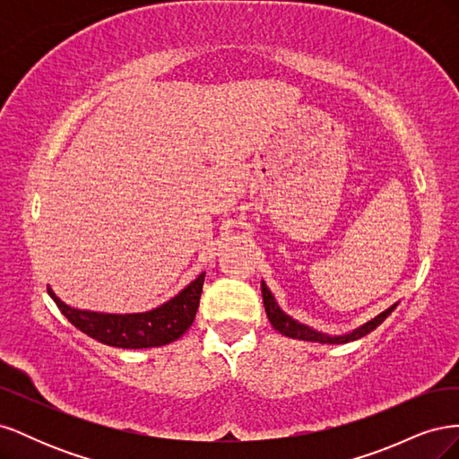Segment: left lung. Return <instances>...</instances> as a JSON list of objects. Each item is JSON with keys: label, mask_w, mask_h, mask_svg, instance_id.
<instances>
[{"label": "left lung", "mask_w": 459, "mask_h": 459, "mask_svg": "<svg viewBox=\"0 0 459 459\" xmlns=\"http://www.w3.org/2000/svg\"><path fill=\"white\" fill-rule=\"evenodd\" d=\"M262 299H264V308H266L270 324L273 325L275 331H280L281 335L290 337V339L312 341V342H327V344H342V342L356 341V339H359V337H366L368 333H371L375 327L381 325V324L385 322V319H386V316L396 308V304H393L391 308H386V310L381 312L377 317H373L371 322L364 324L362 327L354 329L352 333H346V335H339V337H329V335H325V333H317L316 329H312V327H308V325H304V324H299L297 319L287 316L280 307H277L275 299L272 297L270 289L266 287V283H264V281H262Z\"/></svg>", "instance_id": "1"}]
</instances>
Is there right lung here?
Masks as SVG:
<instances>
[{
  "label": "right lung",
  "mask_w": 459,
  "mask_h": 459,
  "mask_svg": "<svg viewBox=\"0 0 459 459\" xmlns=\"http://www.w3.org/2000/svg\"><path fill=\"white\" fill-rule=\"evenodd\" d=\"M204 273L191 281L182 293L162 307L143 314H103L76 310L65 304L48 287V293L61 314L88 337L117 349H152L178 341L195 319L203 293Z\"/></svg>",
  "instance_id": "add662e5"
}]
</instances>
